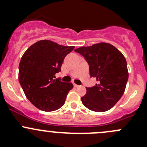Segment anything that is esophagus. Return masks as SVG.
Listing matches in <instances>:
<instances>
[{
	"label": "esophagus",
	"mask_w": 147,
	"mask_h": 147,
	"mask_svg": "<svg viewBox=\"0 0 147 147\" xmlns=\"http://www.w3.org/2000/svg\"><path fill=\"white\" fill-rule=\"evenodd\" d=\"M73 85H74V86H75V87H78V86H79V85H78V84H75V83L73 84Z\"/></svg>",
	"instance_id": "1"
}]
</instances>
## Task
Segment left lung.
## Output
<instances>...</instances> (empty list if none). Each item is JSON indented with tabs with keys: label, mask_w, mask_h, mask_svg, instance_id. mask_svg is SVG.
Here are the masks:
<instances>
[{
	"label": "left lung",
	"mask_w": 147,
	"mask_h": 147,
	"mask_svg": "<svg viewBox=\"0 0 147 147\" xmlns=\"http://www.w3.org/2000/svg\"><path fill=\"white\" fill-rule=\"evenodd\" d=\"M75 51L84 57L91 78L96 80L95 86L86 87V93L81 98L83 105L95 112L111 109L125 90L129 75L125 58L115 46L103 42Z\"/></svg>",
	"instance_id": "1"
}]
</instances>
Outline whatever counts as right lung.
<instances>
[{"mask_svg": "<svg viewBox=\"0 0 147 147\" xmlns=\"http://www.w3.org/2000/svg\"><path fill=\"white\" fill-rule=\"evenodd\" d=\"M74 48L41 40L23 54L19 65L20 84L26 97L37 109L50 112L64 105L73 84L55 79V75L61 71L65 57Z\"/></svg>", "mask_w": 147, "mask_h": 147, "instance_id": "right-lung-1", "label": "right lung"}]
</instances>
